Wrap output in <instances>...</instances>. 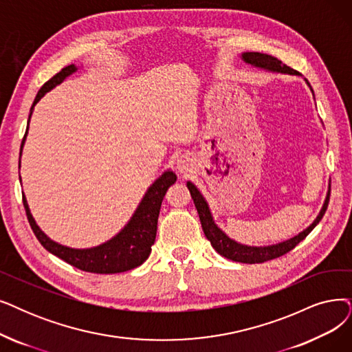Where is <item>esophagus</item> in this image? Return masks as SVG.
<instances>
[{"label": "esophagus", "instance_id": "esophagus-1", "mask_svg": "<svg viewBox=\"0 0 352 352\" xmlns=\"http://www.w3.org/2000/svg\"><path fill=\"white\" fill-rule=\"evenodd\" d=\"M177 168H179L180 173H186L189 170V160L180 159L179 163H177Z\"/></svg>", "mask_w": 352, "mask_h": 352}]
</instances>
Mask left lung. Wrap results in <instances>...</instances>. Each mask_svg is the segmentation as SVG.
Masks as SVG:
<instances>
[{
  "label": "left lung",
  "mask_w": 352,
  "mask_h": 352,
  "mask_svg": "<svg viewBox=\"0 0 352 352\" xmlns=\"http://www.w3.org/2000/svg\"><path fill=\"white\" fill-rule=\"evenodd\" d=\"M243 59H244L245 63H250V65L257 66V67H263V69H267V70H272V72L289 74V75H298L299 74L298 70H294L290 66L285 65L282 60H278L277 58H274V56L265 54V53L247 52V53H243ZM307 85H309V82H307ZM309 87H311V85H309ZM186 186L190 192V196H192L193 204L196 206V210H198V214H199L204 234L210 241V244H212L215 251L225 258H230V260L238 261V263H247V264L264 263V261H269V260H273V258H277V257H282V256L286 254V252H289L290 250L296 247L300 241H303L305 238L309 235V232H311L319 223L322 217L325 215L328 204H329V196H331V185H329L325 202H323V206L320 209L319 215L312 222V225H309V227L305 231H302L299 235L290 238V240H287V241L276 244V245L251 247V245H244V244L236 243V241L231 240V238L227 234H223L217 227V223L214 222V218H212V215H210L209 206H208L206 201L204 199V196L201 195V192L198 190V188H196L192 184V182H188Z\"/></svg>",
  "instance_id": "left-lung-1"
}]
</instances>
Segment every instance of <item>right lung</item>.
Returning <instances> with one entry per match:
<instances>
[{
	"mask_svg": "<svg viewBox=\"0 0 352 352\" xmlns=\"http://www.w3.org/2000/svg\"><path fill=\"white\" fill-rule=\"evenodd\" d=\"M76 72L75 65H69L63 67L59 74H56L52 79H49L43 87L40 88L37 92L34 102L32 105V111L34 105L45 96L46 92H49L56 85H59L60 82L65 80L69 75ZM32 112L29 116L30 122ZM29 131V125H27L25 134L21 142L20 148V156L21 150L25 142V135ZM176 175L170 170L164 172L154 184L148 188L146 192L144 198L140 202L138 208L135 209L134 215L129 221V223L114 236L111 238L109 241L87 250H76V248H69L65 245H60L58 243L52 241L50 238L41 231L34 218L30 214L29 205L23 195V205L25 209L27 219L30 222V227L36 235L40 244L43 245L49 252L54 254L56 257L62 258L63 261L69 263L70 265L76 267L79 270L96 273V274H114V273H122L135 267L142 265L150 256L151 245L156 240V231H157V219L160 214V206L162 201L167 189L170 188L176 182Z\"/></svg>",
	"mask_w": 352,
	"mask_h": 352,
	"instance_id": "right-lung-1",
	"label": "right lung"
}]
</instances>
